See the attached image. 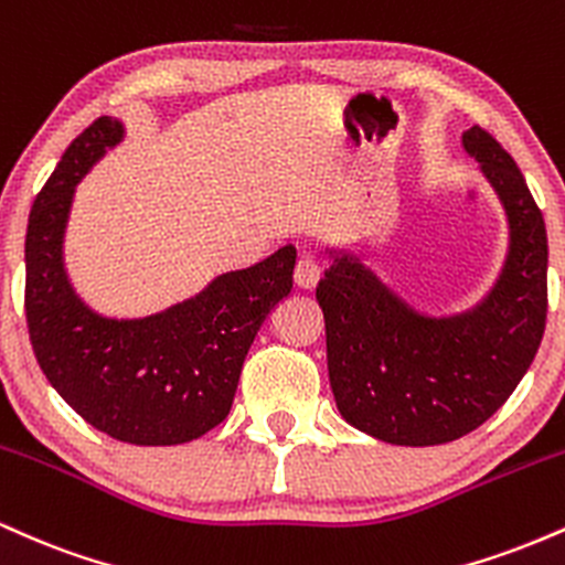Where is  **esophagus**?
<instances>
[{"label":"esophagus","mask_w":565,"mask_h":565,"mask_svg":"<svg viewBox=\"0 0 565 565\" xmlns=\"http://www.w3.org/2000/svg\"><path fill=\"white\" fill-rule=\"evenodd\" d=\"M319 278H321L319 263L310 260V257H302V260L297 263V268H295V284H297V287H300V289H316Z\"/></svg>","instance_id":"obj_1"}]
</instances>
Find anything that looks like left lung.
<instances>
[{"instance_id":"obj_1","label":"left lung","mask_w":565,"mask_h":565,"mask_svg":"<svg viewBox=\"0 0 565 565\" xmlns=\"http://www.w3.org/2000/svg\"><path fill=\"white\" fill-rule=\"evenodd\" d=\"M462 148L497 193L508 255L476 305L427 313L366 255L323 246L316 289L327 321L329 382L342 419L393 446H438L481 427L529 372L547 319V231L526 180L481 127Z\"/></svg>"}]
</instances>
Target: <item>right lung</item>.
Masks as SVG:
<instances>
[{
  "label": "right lung",
  "instance_id": "obj_1",
  "mask_svg": "<svg viewBox=\"0 0 565 565\" xmlns=\"http://www.w3.org/2000/svg\"><path fill=\"white\" fill-rule=\"evenodd\" d=\"M127 138L100 116L57 161L25 231V319L44 377L89 425L135 446H174L228 417L246 353L291 291L297 249L228 270L148 316H106L71 284L66 228L76 185Z\"/></svg>",
  "mask_w": 565,
  "mask_h": 565
}]
</instances>
